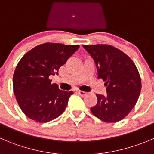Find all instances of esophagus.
Masks as SVG:
<instances>
[{
    "label": "esophagus",
    "instance_id": "esophagus-1",
    "mask_svg": "<svg viewBox=\"0 0 154 154\" xmlns=\"http://www.w3.org/2000/svg\"><path fill=\"white\" fill-rule=\"evenodd\" d=\"M77 93H78L80 96H81V97H84V96L87 95V92L81 91V90H78V91H77Z\"/></svg>",
    "mask_w": 154,
    "mask_h": 154
}]
</instances>
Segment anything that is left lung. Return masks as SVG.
<instances>
[{
  "instance_id": "obj_1",
  "label": "left lung",
  "mask_w": 154,
  "mask_h": 154,
  "mask_svg": "<svg viewBox=\"0 0 154 154\" xmlns=\"http://www.w3.org/2000/svg\"><path fill=\"white\" fill-rule=\"evenodd\" d=\"M93 58L98 79L105 81L107 96L97 94V104L90 109L105 122H117L129 114L137 103L141 80L137 67L130 57L110 45H84Z\"/></svg>"
}]
</instances>
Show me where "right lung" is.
Here are the masks:
<instances>
[{
    "label": "right lung",
    "mask_w": 154,
    "mask_h": 154,
    "mask_svg": "<svg viewBox=\"0 0 154 154\" xmlns=\"http://www.w3.org/2000/svg\"><path fill=\"white\" fill-rule=\"evenodd\" d=\"M79 45L46 42L26 53L16 67L13 88L23 112L37 122H48L64 112L73 91L51 84V76L79 48Z\"/></svg>",
    "instance_id": "add662e5"
}]
</instances>
